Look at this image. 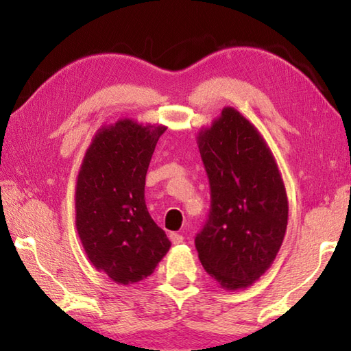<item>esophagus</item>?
<instances>
[{"label":"esophagus","instance_id":"esophagus-1","mask_svg":"<svg viewBox=\"0 0 351 351\" xmlns=\"http://www.w3.org/2000/svg\"><path fill=\"white\" fill-rule=\"evenodd\" d=\"M170 240H171V243H173L175 245H178V244H182V243H184V237L180 235V234L171 232V234H170Z\"/></svg>","mask_w":351,"mask_h":351}]
</instances>
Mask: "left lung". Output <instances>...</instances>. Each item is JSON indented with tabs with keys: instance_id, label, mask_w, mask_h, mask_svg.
<instances>
[{
	"instance_id": "8db88e82",
	"label": "left lung",
	"mask_w": 351,
	"mask_h": 351,
	"mask_svg": "<svg viewBox=\"0 0 351 351\" xmlns=\"http://www.w3.org/2000/svg\"><path fill=\"white\" fill-rule=\"evenodd\" d=\"M197 145L210 180L211 210L196 237L205 271L223 289L250 287L278 255L288 225L280 171L256 126L225 107Z\"/></svg>"
}]
</instances>
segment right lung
Wrapping results in <instances>:
<instances>
[{"mask_svg":"<svg viewBox=\"0 0 351 351\" xmlns=\"http://www.w3.org/2000/svg\"><path fill=\"white\" fill-rule=\"evenodd\" d=\"M166 130L132 119L104 125L78 171V237L92 265L119 285L146 279L170 249L145 202L149 162Z\"/></svg>","mask_w":351,"mask_h":351,"instance_id":"1","label":"right lung"}]
</instances>
